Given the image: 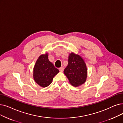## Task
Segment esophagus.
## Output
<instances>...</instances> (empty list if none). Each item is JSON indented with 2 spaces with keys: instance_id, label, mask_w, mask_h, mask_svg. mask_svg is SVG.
<instances>
[{
  "instance_id": "1",
  "label": "esophagus",
  "mask_w": 123,
  "mask_h": 123,
  "mask_svg": "<svg viewBox=\"0 0 123 123\" xmlns=\"http://www.w3.org/2000/svg\"><path fill=\"white\" fill-rule=\"evenodd\" d=\"M59 70H60V72H63L64 70V68L63 67H61L59 68Z\"/></svg>"
}]
</instances>
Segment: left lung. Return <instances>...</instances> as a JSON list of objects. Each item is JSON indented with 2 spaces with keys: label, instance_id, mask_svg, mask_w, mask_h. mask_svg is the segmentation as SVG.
I'll return each mask as SVG.
<instances>
[{
  "label": "left lung",
  "instance_id": "left-lung-1",
  "mask_svg": "<svg viewBox=\"0 0 123 123\" xmlns=\"http://www.w3.org/2000/svg\"><path fill=\"white\" fill-rule=\"evenodd\" d=\"M64 73L73 86L78 87L84 84L87 77V70L83 59L73 52L70 53Z\"/></svg>",
  "mask_w": 123,
  "mask_h": 123
}]
</instances>
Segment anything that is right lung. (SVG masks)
Listing matches in <instances>:
<instances>
[{"label": "right lung", "instance_id": "right-lung-1", "mask_svg": "<svg viewBox=\"0 0 123 123\" xmlns=\"http://www.w3.org/2000/svg\"><path fill=\"white\" fill-rule=\"evenodd\" d=\"M59 70L48 59V54L41 55L36 62L33 68V78L41 87H46L52 83L53 79Z\"/></svg>", "mask_w": 123, "mask_h": 123}]
</instances>
